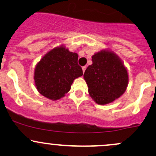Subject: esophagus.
I'll return each mask as SVG.
<instances>
[{"label": "esophagus", "mask_w": 156, "mask_h": 156, "mask_svg": "<svg viewBox=\"0 0 156 156\" xmlns=\"http://www.w3.org/2000/svg\"><path fill=\"white\" fill-rule=\"evenodd\" d=\"M82 70H83V73H84L85 70H86V66H83L82 67Z\"/></svg>", "instance_id": "34e87169"}]
</instances>
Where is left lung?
Instances as JSON below:
<instances>
[{
	"label": "left lung",
	"mask_w": 156,
	"mask_h": 156,
	"mask_svg": "<svg viewBox=\"0 0 156 156\" xmlns=\"http://www.w3.org/2000/svg\"><path fill=\"white\" fill-rule=\"evenodd\" d=\"M92 61L83 74L90 96L97 104H109L126 90L129 83L127 69L122 60L110 50L95 53Z\"/></svg>",
	"instance_id": "8db88e82"
}]
</instances>
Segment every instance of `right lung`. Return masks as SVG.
<instances>
[{"label": "right lung", "mask_w": 156, "mask_h": 156, "mask_svg": "<svg viewBox=\"0 0 156 156\" xmlns=\"http://www.w3.org/2000/svg\"><path fill=\"white\" fill-rule=\"evenodd\" d=\"M78 58V54L69 51L64 45L47 52L34 70V81L39 93L53 101L65 96L74 80L83 75Z\"/></svg>", "instance_id": "right-lung-1"}]
</instances>
